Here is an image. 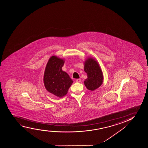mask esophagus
Listing matches in <instances>:
<instances>
[{"label": "esophagus", "mask_w": 148, "mask_h": 148, "mask_svg": "<svg viewBox=\"0 0 148 148\" xmlns=\"http://www.w3.org/2000/svg\"><path fill=\"white\" fill-rule=\"evenodd\" d=\"M76 82H77V83H80L81 79H77L76 80Z\"/></svg>", "instance_id": "obj_1"}]
</instances>
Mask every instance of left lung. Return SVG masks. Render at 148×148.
I'll use <instances>...</instances> for the list:
<instances>
[{
    "mask_svg": "<svg viewBox=\"0 0 148 148\" xmlns=\"http://www.w3.org/2000/svg\"><path fill=\"white\" fill-rule=\"evenodd\" d=\"M84 71L87 74V78L84 84L88 89L94 91L102 84L103 75L98 63L92 58H88L84 63Z\"/></svg>",
    "mask_w": 148,
    "mask_h": 148,
    "instance_id": "1",
    "label": "left lung"
}]
</instances>
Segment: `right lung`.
<instances>
[{
	"mask_svg": "<svg viewBox=\"0 0 148 148\" xmlns=\"http://www.w3.org/2000/svg\"><path fill=\"white\" fill-rule=\"evenodd\" d=\"M64 60L55 56L50 58L44 72V84L46 89L57 97L66 95L73 81L62 70Z\"/></svg>",
	"mask_w": 148,
	"mask_h": 148,
	"instance_id": "right-lung-1",
	"label": "right lung"
}]
</instances>
